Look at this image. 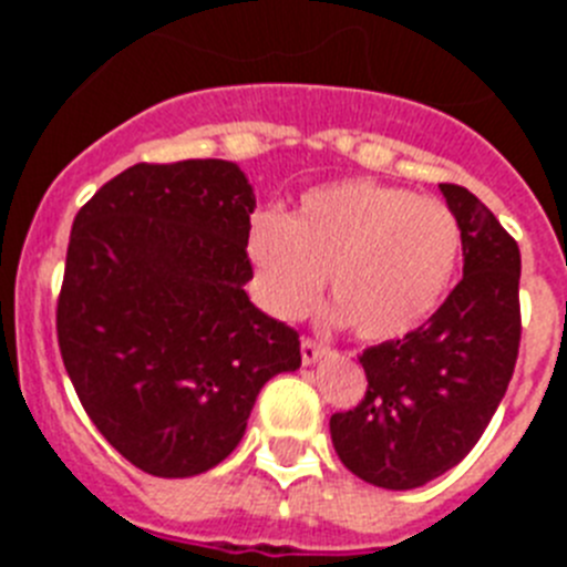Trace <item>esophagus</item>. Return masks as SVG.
<instances>
[{"label": "esophagus", "instance_id": "34e87169", "mask_svg": "<svg viewBox=\"0 0 567 567\" xmlns=\"http://www.w3.org/2000/svg\"><path fill=\"white\" fill-rule=\"evenodd\" d=\"M323 352H327V343H318V340H315V338H303V340H300V360H303V363H307V365L318 363V358Z\"/></svg>", "mask_w": 567, "mask_h": 567}]
</instances>
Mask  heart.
<instances>
[{
    "instance_id": "b5f03b06",
    "label": "heart",
    "mask_w": 567,
    "mask_h": 567,
    "mask_svg": "<svg viewBox=\"0 0 567 567\" xmlns=\"http://www.w3.org/2000/svg\"><path fill=\"white\" fill-rule=\"evenodd\" d=\"M247 252L260 303L300 318L329 295L363 340L412 332L443 298L460 255V224L437 198L352 178L309 189L289 218L260 213Z\"/></svg>"
}]
</instances>
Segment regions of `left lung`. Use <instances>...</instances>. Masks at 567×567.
<instances>
[{"instance_id": "1", "label": "left lung", "mask_w": 567, "mask_h": 567, "mask_svg": "<svg viewBox=\"0 0 567 567\" xmlns=\"http://www.w3.org/2000/svg\"><path fill=\"white\" fill-rule=\"evenodd\" d=\"M463 238V280L420 329L360 354L365 398L329 420L334 452L365 483L409 491L483 437L519 352V247L477 195L440 184Z\"/></svg>"}]
</instances>
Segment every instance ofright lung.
<instances>
[{
    "mask_svg": "<svg viewBox=\"0 0 567 567\" xmlns=\"http://www.w3.org/2000/svg\"><path fill=\"white\" fill-rule=\"evenodd\" d=\"M255 195L238 164H135L70 229L56 332L73 389L115 452L153 477L233 454L298 332L244 292Z\"/></svg>",
    "mask_w": 567,
    "mask_h": 567,
    "instance_id": "add662e5",
    "label": "right lung"
}]
</instances>
